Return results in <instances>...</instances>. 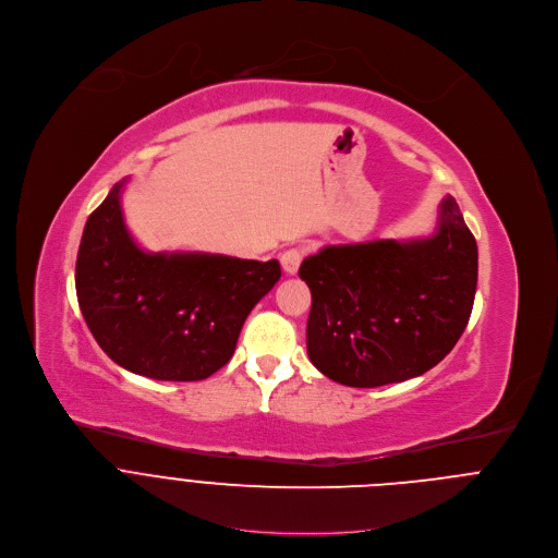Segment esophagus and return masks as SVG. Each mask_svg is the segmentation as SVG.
<instances>
[{
  "label": "esophagus",
  "instance_id": "34e87169",
  "mask_svg": "<svg viewBox=\"0 0 558 558\" xmlns=\"http://www.w3.org/2000/svg\"><path fill=\"white\" fill-rule=\"evenodd\" d=\"M302 258H304V250H302V247H291V250H287V252L280 256V265H282L284 274L295 276L298 269H300Z\"/></svg>",
  "mask_w": 558,
  "mask_h": 558
}]
</instances>
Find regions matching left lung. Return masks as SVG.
<instances>
[{
  "instance_id": "8db88e82",
  "label": "left lung",
  "mask_w": 558,
  "mask_h": 558,
  "mask_svg": "<svg viewBox=\"0 0 558 558\" xmlns=\"http://www.w3.org/2000/svg\"><path fill=\"white\" fill-rule=\"evenodd\" d=\"M300 278L313 295L311 363L372 389L422 376L452 352L474 306L478 245L446 197L435 234L328 245L304 258Z\"/></svg>"
}]
</instances>
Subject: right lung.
Listing matches in <instances>:
<instances>
[{
    "mask_svg": "<svg viewBox=\"0 0 558 558\" xmlns=\"http://www.w3.org/2000/svg\"><path fill=\"white\" fill-rule=\"evenodd\" d=\"M123 184L110 189L82 232V317L123 369L154 380H204L232 359L250 311L280 280V263L143 252L123 221Z\"/></svg>",
    "mask_w": 558,
    "mask_h": 558,
    "instance_id": "obj_1",
    "label": "right lung"
}]
</instances>
